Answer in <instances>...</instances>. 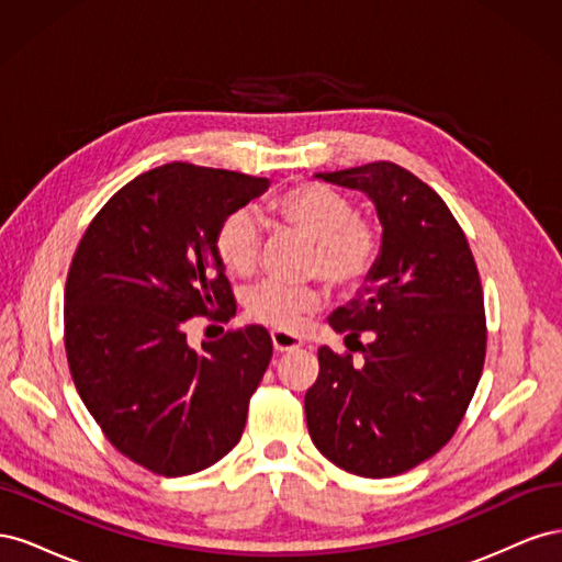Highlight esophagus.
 Instances as JSON below:
<instances>
[{
    "label": "esophagus",
    "instance_id": "34e87169",
    "mask_svg": "<svg viewBox=\"0 0 562 562\" xmlns=\"http://www.w3.org/2000/svg\"><path fill=\"white\" fill-rule=\"evenodd\" d=\"M271 345H274V351L279 353H285V351H295L302 347V339L297 335H291V333H271Z\"/></svg>",
    "mask_w": 562,
    "mask_h": 562
}]
</instances>
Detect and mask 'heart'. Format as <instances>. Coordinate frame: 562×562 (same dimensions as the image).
I'll list each match as a JSON object with an SVG mask.
<instances>
[{
  "label": "heart",
  "mask_w": 562,
  "mask_h": 562,
  "mask_svg": "<svg viewBox=\"0 0 562 562\" xmlns=\"http://www.w3.org/2000/svg\"><path fill=\"white\" fill-rule=\"evenodd\" d=\"M283 225L300 232L314 244L310 258L318 271L337 288L359 285L380 250L375 225L356 215L349 196L321 182H302L269 203ZM215 252L232 277H250L260 258V229L250 211H234L215 232ZM321 307V293L312 285H285L265 281L246 295V314L283 333L297 330L304 318Z\"/></svg>",
  "instance_id": "1"
}]
</instances>
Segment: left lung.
Listing matches in <instances>:
<instances>
[{"label": "left lung", "instance_id": "1", "mask_svg": "<svg viewBox=\"0 0 562 562\" xmlns=\"http://www.w3.org/2000/svg\"><path fill=\"white\" fill-rule=\"evenodd\" d=\"M316 178L375 203L382 244L356 297L328 316L345 345L371 335L359 344L363 366L318 349V378L304 394L307 427L339 469L389 479L448 443L479 386V269L446 201L405 168L375 161Z\"/></svg>", "mask_w": 562, "mask_h": 562}]
</instances>
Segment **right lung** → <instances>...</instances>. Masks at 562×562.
<instances>
[{
  "mask_svg": "<svg viewBox=\"0 0 562 562\" xmlns=\"http://www.w3.org/2000/svg\"><path fill=\"white\" fill-rule=\"evenodd\" d=\"M267 190V178L164 164L100 209L72 258L65 349L75 386L110 443L159 475L209 469L244 434L269 333L246 326L194 349L184 326L236 314L215 232Z\"/></svg>",
  "mask_w": 562,
  "mask_h": 562,
  "instance_id": "obj_1",
  "label": "right lung"
}]
</instances>
